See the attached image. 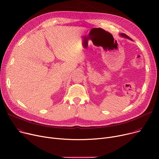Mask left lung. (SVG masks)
Segmentation results:
<instances>
[{
	"instance_id": "obj_1",
	"label": "left lung",
	"mask_w": 159,
	"mask_h": 159,
	"mask_svg": "<svg viewBox=\"0 0 159 159\" xmlns=\"http://www.w3.org/2000/svg\"><path fill=\"white\" fill-rule=\"evenodd\" d=\"M120 36H123V37H125V38H127V39H128L132 40V39H130L129 37L128 36H127L126 34H124V33H123V34H120Z\"/></svg>"
}]
</instances>
